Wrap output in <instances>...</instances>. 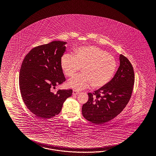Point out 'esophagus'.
Listing matches in <instances>:
<instances>
[{"instance_id": "esophagus-1", "label": "esophagus", "mask_w": 156, "mask_h": 156, "mask_svg": "<svg viewBox=\"0 0 156 156\" xmlns=\"http://www.w3.org/2000/svg\"><path fill=\"white\" fill-rule=\"evenodd\" d=\"M79 93H80V91H77V90H74L73 91V95L78 94Z\"/></svg>"}]
</instances>
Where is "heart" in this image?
I'll list each match as a JSON object with an SVG mask.
<instances>
[{
  "label": "heart",
  "instance_id": "1",
  "mask_svg": "<svg viewBox=\"0 0 156 156\" xmlns=\"http://www.w3.org/2000/svg\"><path fill=\"white\" fill-rule=\"evenodd\" d=\"M65 74L71 77L82 68V74L73 77L67 86L76 90L84 89L91 84L94 88L107 85L113 77L117 62L112 55L96 46H83L76 50L75 55L66 54L61 61Z\"/></svg>",
  "mask_w": 156,
  "mask_h": 156
}]
</instances>
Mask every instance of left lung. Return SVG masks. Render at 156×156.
Returning <instances> with one entry per match:
<instances>
[{"mask_svg": "<svg viewBox=\"0 0 156 156\" xmlns=\"http://www.w3.org/2000/svg\"><path fill=\"white\" fill-rule=\"evenodd\" d=\"M120 65L112 80L107 85L89 93V100L82 106L83 116L97 125L109 122L121 113L132 94L134 72L132 63L123 55Z\"/></svg>", "mask_w": 156, "mask_h": 156, "instance_id": "8db88e82", "label": "left lung"}]
</instances>
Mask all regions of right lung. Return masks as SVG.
Listing matches in <instances>:
<instances>
[{"mask_svg": "<svg viewBox=\"0 0 156 156\" xmlns=\"http://www.w3.org/2000/svg\"><path fill=\"white\" fill-rule=\"evenodd\" d=\"M66 42L53 41L31 49L24 57L19 72V87L24 103L34 114L42 119L59 113L73 90H51L66 78L61 61Z\"/></svg>", "mask_w": 156, "mask_h": 156, "instance_id": "add662e5", "label": "right lung"}]
</instances>
